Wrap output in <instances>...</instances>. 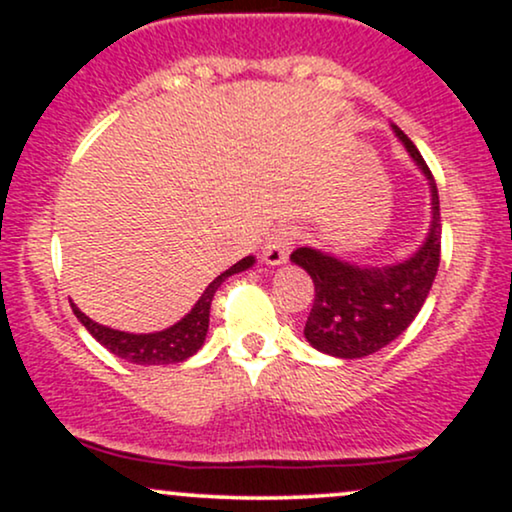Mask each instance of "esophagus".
Returning a JSON list of instances; mask_svg holds the SVG:
<instances>
[{"mask_svg": "<svg viewBox=\"0 0 512 512\" xmlns=\"http://www.w3.org/2000/svg\"><path fill=\"white\" fill-rule=\"evenodd\" d=\"M296 238H298L296 228L291 226L274 228L272 236L267 238V243H264L262 248V260L272 264V267H276V264H284L289 260V252L293 250V245H296Z\"/></svg>", "mask_w": 512, "mask_h": 512, "instance_id": "1", "label": "esophagus"}]
</instances>
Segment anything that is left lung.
Instances as JSON below:
<instances>
[{
    "label": "left lung",
    "instance_id": "1",
    "mask_svg": "<svg viewBox=\"0 0 512 512\" xmlns=\"http://www.w3.org/2000/svg\"><path fill=\"white\" fill-rule=\"evenodd\" d=\"M414 166L424 173L431 190V221L424 243L409 257L390 264H356L315 248H296L291 262L308 272L315 301L305 322V339L322 354L363 358L395 342L426 303L440 264V202L431 170L414 142L397 125Z\"/></svg>",
    "mask_w": 512,
    "mask_h": 512
}]
</instances>
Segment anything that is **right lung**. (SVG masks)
<instances>
[{
  "mask_svg": "<svg viewBox=\"0 0 512 512\" xmlns=\"http://www.w3.org/2000/svg\"><path fill=\"white\" fill-rule=\"evenodd\" d=\"M255 264V257L248 255L243 260L233 264L231 269L216 276L214 281L204 289L199 301L192 305V310L185 317H180L175 325L166 327L161 332H149V334H134V332H122L113 330V327H105L101 322L91 320L86 313H81L79 308L72 303L74 315L79 317L81 325L91 332V337L96 342H101L110 354L125 358L129 363H137V366H168V363H182L190 356H195L202 349L204 339L209 332V310H211V298L223 281L228 276L245 272Z\"/></svg>",
  "mask_w": 512,
  "mask_h": 512,
  "instance_id": "right-lung-1",
  "label": "right lung"
}]
</instances>
